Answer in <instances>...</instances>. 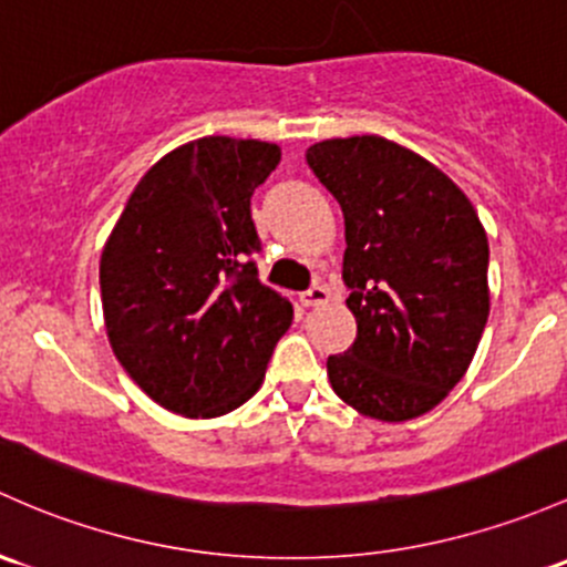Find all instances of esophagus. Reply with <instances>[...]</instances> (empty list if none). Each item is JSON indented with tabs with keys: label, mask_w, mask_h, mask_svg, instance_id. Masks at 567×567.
I'll list each match as a JSON object with an SVG mask.
<instances>
[{
	"label": "esophagus",
	"mask_w": 567,
	"mask_h": 567,
	"mask_svg": "<svg viewBox=\"0 0 567 567\" xmlns=\"http://www.w3.org/2000/svg\"><path fill=\"white\" fill-rule=\"evenodd\" d=\"M331 293L329 288H323V285H315V288H309L307 293H301V303L303 307H323V303H329Z\"/></svg>",
	"instance_id": "esophagus-1"
}]
</instances>
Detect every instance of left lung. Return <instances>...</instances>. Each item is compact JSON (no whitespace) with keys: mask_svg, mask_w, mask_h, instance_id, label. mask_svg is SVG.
<instances>
[{"mask_svg":"<svg viewBox=\"0 0 567 567\" xmlns=\"http://www.w3.org/2000/svg\"><path fill=\"white\" fill-rule=\"evenodd\" d=\"M344 214L342 279L353 348L329 355L331 389L399 424L437 408L467 372L488 318V238L437 165L380 135L309 146Z\"/></svg>","mask_w":567,"mask_h":567,"instance_id":"1","label":"left lung"}]
</instances>
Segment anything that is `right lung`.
Here are the masks:
<instances>
[{"mask_svg": "<svg viewBox=\"0 0 567 567\" xmlns=\"http://www.w3.org/2000/svg\"><path fill=\"white\" fill-rule=\"evenodd\" d=\"M277 143L208 135L146 171L100 258L109 342L159 408L217 419L266 378L293 307L258 279L249 198Z\"/></svg>", "mask_w": 567, "mask_h": 567, "instance_id": "right-lung-1", "label": "right lung"}]
</instances>
